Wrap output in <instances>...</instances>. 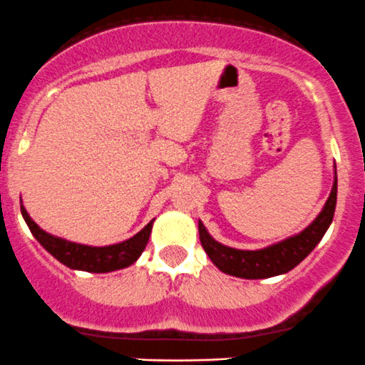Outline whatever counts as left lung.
Here are the masks:
<instances>
[{
	"mask_svg": "<svg viewBox=\"0 0 365 365\" xmlns=\"http://www.w3.org/2000/svg\"><path fill=\"white\" fill-rule=\"evenodd\" d=\"M336 191L338 181L334 178L333 190H331L329 198L317 219L300 235L288 237L272 247L255 250V252L224 247L208 235L202 222H198L202 247L220 271L236 277H243V279H265V277L292 271L312 252L315 245L322 240L329 224L333 222L334 208H336Z\"/></svg>",
	"mask_w": 365,
	"mask_h": 365,
	"instance_id": "obj_1",
	"label": "left lung"
}]
</instances>
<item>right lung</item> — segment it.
Masks as SVG:
<instances>
[{
	"instance_id": "right-lung-1",
	"label": "right lung",
	"mask_w": 365,
	"mask_h": 365,
	"mask_svg": "<svg viewBox=\"0 0 365 365\" xmlns=\"http://www.w3.org/2000/svg\"><path fill=\"white\" fill-rule=\"evenodd\" d=\"M20 210H22L24 219H26L27 226L31 229L32 235L36 236V240H38L56 260H60L61 264L67 265V267L79 269V271L86 272H110L134 264V262L138 260V257L143 253V250H145L146 243H148L151 226H153V220H151V222L146 224L138 235L129 237L128 241L98 248L71 243V241H65L61 240V237L48 235V232H44L43 229L29 217L26 208L20 207Z\"/></svg>"
}]
</instances>
